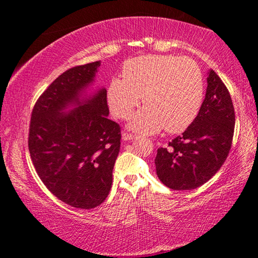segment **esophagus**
I'll return each instance as SVG.
<instances>
[{"mask_svg":"<svg viewBox=\"0 0 258 258\" xmlns=\"http://www.w3.org/2000/svg\"><path fill=\"white\" fill-rule=\"evenodd\" d=\"M133 139H135L134 134H131V133H124L123 134L124 141H130V140H133Z\"/></svg>","mask_w":258,"mask_h":258,"instance_id":"esophagus-1","label":"esophagus"}]
</instances>
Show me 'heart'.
Masks as SVG:
<instances>
[{"label":"heart","instance_id":"obj_1","mask_svg":"<svg viewBox=\"0 0 258 258\" xmlns=\"http://www.w3.org/2000/svg\"><path fill=\"white\" fill-rule=\"evenodd\" d=\"M123 77L108 85L109 108L125 119L141 103L146 108L131 119L130 127L155 134L184 131L197 117L204 97L203 73L194 60L174 55L148 54L126 61Z\"/></svg>","mask_w":258,"mask_h":258}]
</instances>
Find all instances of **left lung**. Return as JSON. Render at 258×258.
<instances>
[{"instance_id": "left-lung-1", "label": "left lung", "mask_w": 258, "mask_h": 258, "mask_svg": "<svg viewBox=\"0 0 258 258\" xmlns=\"http://www.w3.org/2000/svg\"><path fill=\"white\" fill-rule=\"evenodd\" d=\"M234 123L229 90L211 69L206 97L197 117L182 135L157 150L155 165L159 180L173 190H192L211 180L229 155Z\"/></svg>"}]
</instances>
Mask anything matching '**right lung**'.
Returning a JSON list of instances; mask_svg holds the SVG:
<instances>
[{"mask_svg":"<svg viewBox=\"0 0 258 258\" xmlns=\"http://www.w3.org/2000/svg\"><path fill=\"white\" fill-rule=\"evenodd\" d=\"M99 66H76L55 78L37 99L29 124L28 149L38 176L61 202L81 209L106 200L120 149V126L108 118L106 89L83 95Z\"/></svg>","mask_w":258,"mask_h":258,"instance_id":"right-lung-1","label":"right lung"}]
</instances>
